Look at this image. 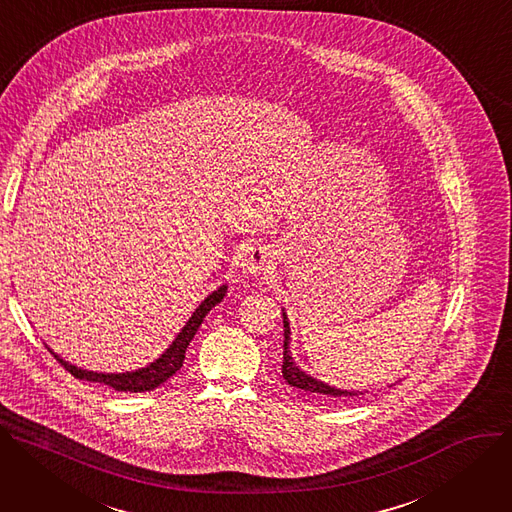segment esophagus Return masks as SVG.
I'll return each instance as SVG.
<instances>
[{
	"label": "esophagus",
	"mask_w": 512,
	"mask_h": 512,
	"mask_svg": "<svg viewBox=\"0 0 512 512\" xmlns=\"http://www.w3.org/2000/svg\"><path fill=\"white\" fill-rule=\"evenodd\" d=\"M270 264H272V256L262 246H250L240 256V268L248 276H260L270 268Z\"/></svg>",
	"instance_id": "obj_1"
}]
</instances>
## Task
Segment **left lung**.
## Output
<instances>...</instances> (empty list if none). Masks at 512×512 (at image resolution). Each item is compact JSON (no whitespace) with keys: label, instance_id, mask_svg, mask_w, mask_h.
Here are the masks:
<instances>
[{"label":"left lung","instance_id":"1","mask_svg":"<svg viewBox=\"0 0 512 512\" xmlns=\"http://www.w3.org/2000/svg\"><path fill=\"white\" fill-rule=\"evenodd\" d=\"M282 323H285V344H282V378H285L291 386L295 388H301L305 392H311L315 396H323V399H339V396H358V394H364V392H354V390H339L335 386H329L309 374H305L295 362H293V356H291V350H289V344H291V327H289V319L287 315L282 313Z\"/></svg>","mask_w":512,"mask_h":512}]
</instances>
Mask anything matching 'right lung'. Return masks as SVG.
<instances>
[{
    "mask_svg": "<svg viewBox=\"0 0 512 512\" xmlns=\"http://www.w3.org/2000/svg\"><path fill=\"white\" fill-rule=\"evenodd\" d=\"M227 287H219L217 291H213L191 315V319L187 321V325L181 329V333L175 337V342L166 348V352L154 360L150 366L134 370V372H122V374H103V372H91V370H81L69 362H65L61 356H56L52 352V356L59 360L61 366H65L75 378L79 380H89V382H99V384H107L116 390L122 392H146V390H154L156 386H160L162 382H166L170 376L177 374V370H181L183 362H185V352L187 346L191 344L193 335L197 333L199 325L203 323L205 315L217 305L221 303V299L225 297Z\"/></svg>",
    "mask_w": 512,
    "mask_h": 512,
    "instance_id": "1",
    "label": "right lung"
}]
</instances>
